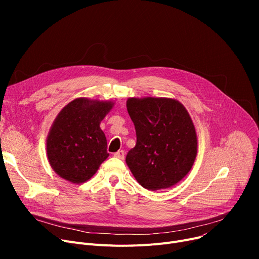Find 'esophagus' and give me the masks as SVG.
I'll return each mask as SVG.
<instances>
[{
	"label": "esophagus",
	"mask_w": 259,
	"mask_h": 259,
	"mask_svg": "<svg viewBox=\"0 0 259 259\" xmlns=\"http://www.w3.org/2000/svg\"><path fill=\"white\" fill-rule=\"evenodd\" d=\"M113 155H114V157H116V158H119V159H124V157H125V152L122 151V150H120V151H117V152H115Z\"/></svg>",
	"instance_id": "esophagus-1"
}]
</instances>
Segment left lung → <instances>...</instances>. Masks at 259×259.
<instances>
[{
	"label": "left lung",
	"instance_id": "obj_1",
	"mask_svg": "<svg viewBox=\"0 0 259 259\" xmlns=\"http://www.w3.org/2000/svg\"><path fill=\"white\" fill-rule=\"evenodd\" d=\"M127 110L137 132V145L127 166L145 189L156 191L181 182L197 154V135L185 106L169 98H129Z\"/></svg>",
	"mask_w": 259,
	"mask_h": 259
}]
</instances>
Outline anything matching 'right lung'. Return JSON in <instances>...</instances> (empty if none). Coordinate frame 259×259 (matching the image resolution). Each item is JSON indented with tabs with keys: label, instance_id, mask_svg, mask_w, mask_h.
I'll use <instances>...</instances> for the list:
<instances>
[{
	"label": "right lung",
	"instance_id": "1",
	"mask_svg": "<svg viewBox=\"0 0 259 259\" xmlns=\"http://www.w3.org/2000/svg\"><path fill=\"white\" fill-rule=\"evenodd\" d=\"M113 106L111 101L78 98L59 112L50 127L46 150L51 168L62 179L85 183L109 156L100 125Z\"/></svg>",
	"mask_w": 259,
	"mask_h": 259
}]
</instances>
